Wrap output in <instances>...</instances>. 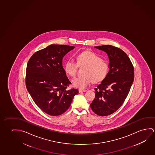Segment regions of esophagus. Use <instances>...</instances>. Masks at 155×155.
<instances>
[{
	"instance_id": "obj_1",
	"label": "esophagus",
	"mask_w": 155,
	"mask_h": 155,
	"mask_svg": "<svg viewBox=\"0 0 155 155\" xmlns=\"http://www.w3.org/2000/svg\"><path fill=\"white\" fill-rule=\"evenodd\" d=\"M86 91H87L86 90H82V89H79V90H78V91L79 93H81V92H86Z\"/></svg>"
}]
</instances>
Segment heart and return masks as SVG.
<instances>
[{"label": "heart", "instance_id": "b5f03b06", "mask_svg": "<svg viewBox=\"0 0 155 155\" xmlns=\"http://www.w3.org/2000/svg\"><path fill=\"white\" fill-rule=\"evenodd\" d=\"M76 62L68 60L65 62V71L70 76H76L78 66L84 67V75L78 77L72 81L74 87L84 88L92 81L98 83L103 81L107 77L110 66L107 61L91 51H85L76 56Z\"/></svg>", "mask_w": 155, "mask_h": 155}]
</instances>
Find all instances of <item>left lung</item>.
I'll return each mask as SVG.
<instances>
[{"label": "left lung", "instance_id": "1", "mask_svg": "<svg viewBox=\"0 0 155 155\" xmlns=\"http://www.w3.org/2000/svg\"><path fill=\"white\" fill-rule=\"evenodd\" d=\"M95 48L106 52L110 59V71L95 88V98L90 105L96 114L104 117L117 111L124 104L133 83L134 69L128 55L119 48L111 45Z\"/></svg>", "mask_w": 155, "mask_h": 155}]
</instances>
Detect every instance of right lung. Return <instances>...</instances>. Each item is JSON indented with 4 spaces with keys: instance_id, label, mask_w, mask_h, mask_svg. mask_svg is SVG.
<instances>
[{
    "instance_id": "obj_1",
    "label": "right lung",
    "mask_w": 155,
    "mask_h": 155,
    "mask_svg": "<svg viewBox=\"0 0 155 155\" xmlns=\"http://www.w3.org/2000/svg\"><path fill=\"white\" fill-rule=\"evenodd\" d=\"M74 46L51 45L35 52L27 65L26 86L36 105L47 114L57 116L70 106L77 89L71 84L62 65L63 57Z\"/></svg>"
}]
</instances>
